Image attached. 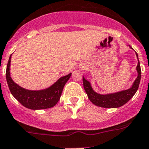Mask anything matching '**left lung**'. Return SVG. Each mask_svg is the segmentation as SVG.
<instances>
[{
	"label": "left lung",
	"mask_w": 149,
	"mask_h": 149,
	"mask_svg": "<svg viewBox=\"0 0 149 149\" xmlns=\"http://www.w3.org/2000/svg\"><path fill=\"white\" fill-rule=\"evenodd\" d=\"M136 55L138 57L137 53H136ZM138 60H139V58H138ZM136 69H137L139 74H138L137 79H136L131 88L127 90H124V91H120V92L115 93V94H106V95H102V94H99L96 93L91 88L89 82L83 77L84 88L86 93L87 94L88 98L94 104L98 107H101L116 108L124 105L134 96L139 88L141 77V70L139 61H138Z\"/></svg>",
	"instance_id": "left-lung-1"
}]
</instances>
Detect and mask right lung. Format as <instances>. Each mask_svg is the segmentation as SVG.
<instances>
[{
    "mask_svg": "<svg viewBox=\"0 0 149 149\" xmlns=\"http://www.w3.org/2000/svg\"><path fill=\"white\" fill-rule=\"evenodd\" d=\"M10 56L6 68V81L12 95L23 106L30 109H43L53 107L61 98L63 87L70 79L71 73L61 77L56 83L47 89L30 91L22 88L13 81L10 76Z\"/></svg>",
    "mask_w": 149,
    "mask_h": 149,
    "instance_id": "1",
    "label": "right lung"
}]
</instances>
